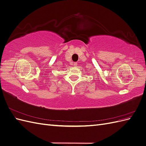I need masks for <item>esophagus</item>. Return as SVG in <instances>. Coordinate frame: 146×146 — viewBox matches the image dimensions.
<instances>
[{"label":"esophagus","instance_id":"34e87169","mask_svg":"<svg viewBox=\"0 0 146 146\" xmlns=\"http://www.w3.org/2000/svg\"><path fill=\"white\" fill-rule=\"evenodd\" d=\"M73 65H74V66H77V63H74Z\"/></svg>","mask_w":146,"mask_h":146}]
</instances>
